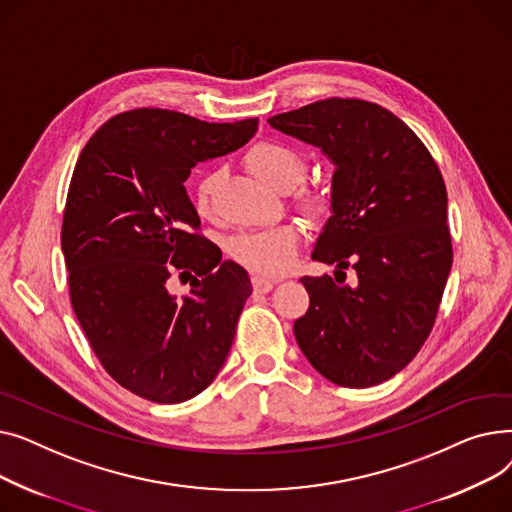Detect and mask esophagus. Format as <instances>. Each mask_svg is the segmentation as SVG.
<instances>
[{
	"label": "esophagus",
	"instance_id": "34e87169",
	"mask_svg": "<svg viewBox=\"0 0 512 512\" xmlns=\"http://www.w3.org/2000/svg\"><path fill=\"white\" fill-rule=\"evenodd\" d=\"M251 284H253V290L255 292H259V294H265V292H270L272 288H274V280H267V278H261V276H253L251 278Z\"/></svg>",
	"mask_w": 512,
	"mask_h": 512
}]
</instances>
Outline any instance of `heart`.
I'll list each match as a JSON object with an SVG mask.
<instances>
[{
    "instance_id": "obj_1",
    "label": "heart",
    "mask_w": 512,
    "mask_h": 512,
    "mask_svg": "<svg viewBox=\"0 0 512 512\" xmlns=\"http://www.w3.org/2000/svg\"><path fill=\"white\" fill-rule=\"evenodd\" d=\"M247 170L274 191L288 193L294 188V207L311 220L326 218L332 209L330 197L313 186H300L305 180L307 166L303 157L278 141H259L242 157ZM222 174L207 170L199 176L193 203L201 218H213L215 195H218ZM299 230L292 226H274L238 234L230 242V255L259 276H280L292 265L299 251Z\"/></svg>"
}]
</instances>
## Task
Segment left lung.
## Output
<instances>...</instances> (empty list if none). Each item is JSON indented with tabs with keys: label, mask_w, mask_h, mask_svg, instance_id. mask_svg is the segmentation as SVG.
Segmentation results:
<instances>
[{
	"label": "left lung",
	"mask_w": 512,
	"mask_h": 512,
	"mask_svg": "<svg viewBox=\"0 0 512 512\" xmlns=\"http://www.w3.org/2000/svg\"><path fill=\"white\" fill-rule=\"evenodd\" d=\"M267 122L336 166L332 218L311 257L338 272L301 278L309 311L294 321V338L326 380L382 384L421 351L452 267L440 168L405 122L371 101L330 97ZM348 264L353 285L341 272Z\"/></svg>",
	"instance_id": "8db88e82"
}]
</instances>
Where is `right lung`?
Masks as SVG:
<instances>
[{
  "mask_svg": "<svg viewBox=\"0 0 512 512\" xmlns=\"http://www.w3.org/2000/svg\"><path fill=\"white\" fill-rule=\"evenodd\" d=\"M255 130L257 118L218 124L139 107L80 151L62 220L70 303L103 369L132 394L184 402L228 357L249 274L201 234L184 182ZM174 273L192 282L182 300L167 290Z\"/></svg>",
  "mask_w": 512,
  "mask_h": 512,
  "instance_id": "1",
  "label": "right lung"
}]
</instances>
